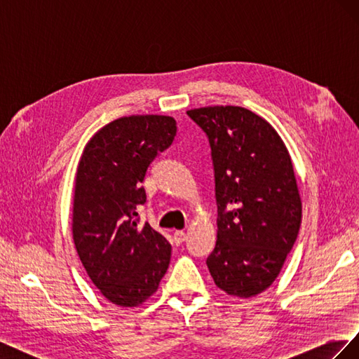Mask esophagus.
I'll use <instances>...</instances> for the list:
<instances>
[{"label": "esophagus", "instance_id": "1", "mask_svg": "<svg viewBox=\"0 0 359 359\" xmlns=\"http://www.w3.org/2000/svg\"><path fill=\"white\" fill-rule=\"evenodd\" d=\"M184 240H186V232L184 231H175L173 232V241H175V244H181Z\"/></svg>", "mask_w": 359, "mask_h": 359}]
</instances>
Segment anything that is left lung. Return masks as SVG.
<instances>
[{
    "mask_svg": "<svg viewBox=\"0 0 359 359\" xmlns=\"http://www.w3.org/2000/svg\"><path fill=\"white\" fill-rule=\"evenodd\" d=\"M208 137L217 202V241L206 259L214 283L250 298L273 285L301 226V198L283 140L240 106L187 111Z\"/></svg>",
    "mask_w": 359,
    "mask_h": 359,
    "instance_id": "8db88e82",
    "label": "left lung"
}]
</instances>
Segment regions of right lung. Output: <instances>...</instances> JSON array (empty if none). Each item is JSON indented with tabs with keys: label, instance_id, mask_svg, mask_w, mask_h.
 Here are the masks:
<instances>
[{
	"label": "right lung",
	"instance_id": "1",
	"mask_svg": "<svg viewBox=\"0 0 359 359\" xmlns=\"http://www.w3.org/2000/svg\"><path fill=\"white\" fill-rule=\"evenodd\" d=\"M177 135V121L163 115L118 118L86 144L76 173L73 240L81 262L104 298L136 307L157 290L172 247L137 208L154 158Z\"/></svg>",
	"mask_w": 359,
	"mask_h": 359
}]
</instances>
